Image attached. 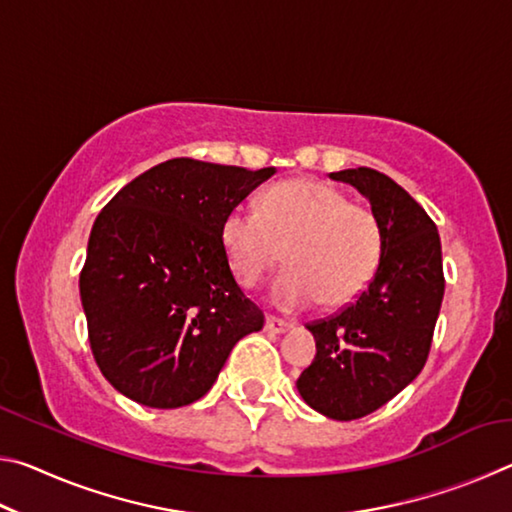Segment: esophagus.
Wrapping results in <instances>:
<instances>
[{
  "label": "esophagus",
  "instance_id": "esophagus-1",
  "mask_svg": "<svg viewBox=\"0 0 512 512\" xmlns=\"http://www.w3.org/2000/svg\"><path fill=\"white\" fill-rule=\"evenodd\" d=\"M293 325L291 323H287V320H282V318H275V316H266V329L268 332H273V334H284V332H289Z\"/></svg>",
  "mask_w": 512,
  "mask_h": 512
}]
</instances>
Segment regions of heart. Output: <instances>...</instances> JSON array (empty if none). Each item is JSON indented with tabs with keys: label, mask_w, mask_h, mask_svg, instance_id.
Here are the masks:
<instances>
[{
	"label": "heart",
	"mask_w": 512,
	"mask_h": 512,
	"mask_svg": "<svg viewBox=\"0 0 512 512\" xmlns=\"http://www.w3.org/2000/svg\"><path fill=\"white\" fill-rule=\"evenodd\" d=\"M221 246L241 287L253 289L282 262L271 298L282 309L320 300L343 307L368 287L381 255V225L363 203L318 180L268 187L259 212L235 207L221 225Z\"/></svg>",
	"instance_id": "1"
}]
</instances>
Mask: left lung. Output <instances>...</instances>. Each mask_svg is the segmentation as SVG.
I'll return each instance as SVG.
<instances>
[{"instance_id":"obj_1","label":"left lung","mask_w":512,"mask_h":512,"mask_svg":"<svg viewBox=\"0 0 512 512\" xmlns=\"http://www.w3.org/2000/svg\"><path fill=\"white\" fill-rule=\"evenodd\" d=\"M368 198L381 225L379 266L368 289L339 314L309 323L316 357L296 386L332 420L377 411L420 375L445 293L436 223L386 173L359 167L329 173Z\"/></svg>"}]
</instances>
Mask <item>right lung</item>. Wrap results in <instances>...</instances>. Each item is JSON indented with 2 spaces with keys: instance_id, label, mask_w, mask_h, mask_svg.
<instances>
[{
  "instance_id": "right-lung-1",
  "label": "right lung",
  "mask_w": 512,
  "mask_h": 512,
  "mask_svg": "<svg viewBox=\"0 0 512 512\" xmlns=\"http://www.w3.org/2000/svg\"><path fill=\"white\" fill-rule=\"evenodd\" d=\"M273 173L173 158L97 216L81 302L94 361L128 400L151 409L201 400L237 341L264 327L230 271L221 225Z\"/></svg>"
}]
</instances>
